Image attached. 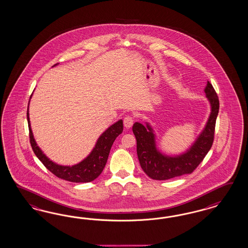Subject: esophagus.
Returning a JSON list of instances; mask_svg holds the SVG:
<instances>
[{
	"label": "esophagus",
	"instance_id": "1",
	"mask_svg": "<svg viewBox=\"0 0 248 248\" xmlns=\"http://www.w3.org/2000/svg\"><path fill=\"white\" fill-rule=\"evenodd\" d=\"M133 124H134V118H133V116L126 115V116L124 118V126L127 128V129L132 127V126H133Z\"/></svg>",
	"mask_w": 248,
	"mask_h": 248
}]
</instances>
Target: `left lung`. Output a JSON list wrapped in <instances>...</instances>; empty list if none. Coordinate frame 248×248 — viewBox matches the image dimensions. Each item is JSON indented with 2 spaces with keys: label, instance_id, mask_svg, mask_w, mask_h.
I'll return each mask as SVG.
<instances>
[{
  "label": "left lung",
  "instance_id": "8db88e82",
  "mask_svg": "<svg viewBox=\"0 0 248 248\" xmlns=\"http://www.w3.org/2000/svg\"><path fill=\"white\" fill-rule=\"evenodd\" d=\"M204 93L211 104L210 116L201 135L185 154L174 157L164 155L156 149L155 135L148 124L146 126L140 123H135L133 125L139 163L143 172L152 179L168 180L192 173L210 150L219 112V99L210 82H207Z\"/></svg>",
  "mask_w": 248,
  "mask_h": 248
}]
</instances>
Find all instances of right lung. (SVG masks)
Here are the masks:
<instances>
[{
  "mask_svg": "<svg viewBox=\"0 0 248 248\" xmlns=\"http://www.w3.org/2000/svg\"><path fill=\"white\" fill-rule=\"evenodd\" d=\"M28 110L29 109H27L29 136L33 153L45 167L55 176L73 183H88L97 178L105 168L114 140L118 135L123 133L124 130L123 120L116 122L99 137L95 147L93 149L90 155L81 163L73 166H63L52 162L39 148L31 129Z\"/></svg>",
  "mask_w": 248,
  "mask_h": 248,
  "instance_id": "right-lung-1",
  "label": "right lung"
}]
</instances>
